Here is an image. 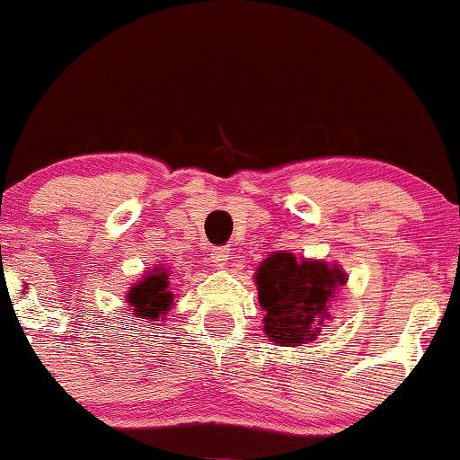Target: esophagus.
<instances>
[{"mask_svg": "<svg viewBox=\"0 0 460 460\" xmlns=\"http://www.w3.org/2000/svg\"><path fill=\"white\" fill-rule=\"evenodd\" d=\"M228 256H230V250L228 247H217V250H213L210 253V258H213L215 267H226V262H228Z\"/></svg>", "mask_w": 460, "mask_h": 460, "instance_id": "obj_1", "label": "esophagus"}]
</instances>
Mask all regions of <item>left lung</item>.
<instances>
[{"instance_id":"1","label":"left lung","mask_w":460,"mask_h":460,"mask_svg":"<svg viewBox=\"0 0 460 460\" xmlns=\"http://www.w3.org/2000/svg\"><path fill=\"white\" fill-rule=\"evenodd\" d=\"M347 284L340 264L296 261L288 252H273L256 271L258 301L264 316V336L279 347L314 342L329 327V304Z\"/></svg>"}]
</instances>
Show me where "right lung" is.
<instances>
[{"label":"right lung","instance_id":"obj_1","mask_svg":"<svg viewBox=\"0 0 460 460\" xmlns=\"http://www.w3.org/2000/svg\"><path fill=\"white\" fill-rule=\"evenodd\" d=\"M174 295L170 290V278L164 267H153L137 284L127 293V304L135 316L146 318V323H155L170 312Z\"/></svg>","mask_w":460,"mask_h":460}]
</instances>
